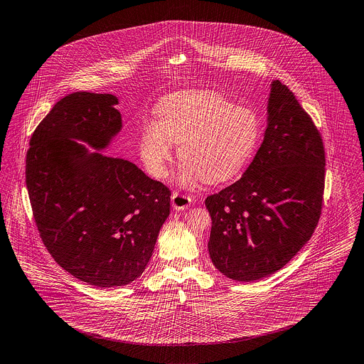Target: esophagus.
<instances>
[{"instance_id": "esophagus-1", "label": "esophagus", "mask_w": 364, "mask_h": 364, "mask_svg": "<svg viewBox=\"0 0 364 364\" xmlns=\"http://www.w3.org/2000/svg\"><path fill=\"white\" fill-rule=\"evenodd\" d=\"M192 203V198L186 195H182V193H178V192H173L172 198H171V204L172 207L176 210V211H182V210H186Z\"/></svg>"}]
</instances>
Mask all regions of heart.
Here are the masks:
<instances>
[{"mask_svg":"<svg viewBox=\"0 0 364 364\" xmlns=\"http://www.w3.org/2000/svg\"><path fill=\"white\" fill-rule=\"evenodd\" d=\"M157 122L139 136V156L147 172L163 179L178 144L176 181L195 186L201 179L223 183L235 178L252 159L262 132L259 115L211 90L178 92L156 108Z\"/></svg>","mask_w":364,"mask_h":364,"instance_id":"b5f03b06","label":"heart"}]
</instances>
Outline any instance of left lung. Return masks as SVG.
I'll use <instances>...</instances> for the list:
<instances>
[{
	"label": "left lung",
	"instance_id": "1",
	"mask_svg": "<svg viewBox=\"0 0 364 364\" xmlns=\"http://www.w3.org/2000/svg\"><path fill=\"white\" fill-rule=\"evenodd\" d=\"M324 173L320 133L294 93L274 80L263 143L253 161L239 181L205 198L215 268L249 282L288 264L317 227Z\"/></svg>",
	"mask_w": 364,
	"mask_h": 364
}]
</instances>
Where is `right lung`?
Masks as SVG:
<instances>
[{
	"instance_id": "1",
	"label": "right lung",
	"mask_w": 364,
	"mask_h": 364,
	"mask_svg": "<svg viewBox=\"0 0 364 364\" xmlns=\"http://www.w3.org/2000/svg\"><path fill=\"white\" fill-rule=\"evenodd\" d=\"M118 104L112 95L65 96L36 128L26 154L44 246L70 275L99 288L141 275L169 215L166 186L132 161L101 153L122 131Z\"/></svg>"
}]
</instances>
